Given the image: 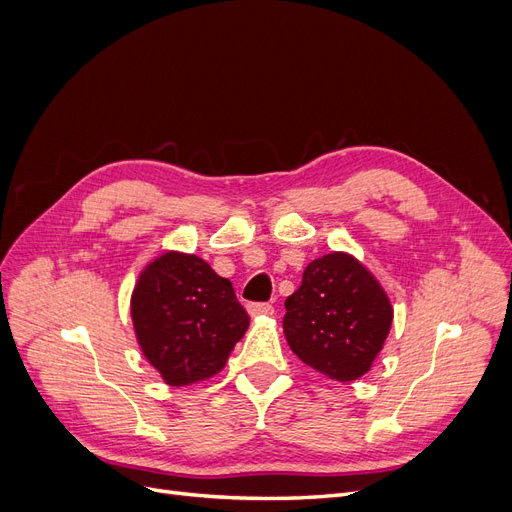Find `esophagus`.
<instances>
[{"instance_id": "34e87169", "label": "esophagus", "mask_w": 512, "mask_h": 512, "mask_svg": "<svg viewBox=\"0 0 512 512\" xmlns=\"http://www.w3.org/2000/svg\"><path fill=\"white\" fill-rule=\"evenodd\" d=\"M247 312H250V316H271L273 305H269V303H250V305H247Z\"/></svg>"}]
</instances>
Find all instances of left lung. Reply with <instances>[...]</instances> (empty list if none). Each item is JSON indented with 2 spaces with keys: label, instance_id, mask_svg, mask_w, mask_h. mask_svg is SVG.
Instances as JSON below:
<instances>
[{
  "label": "left lung",
  "instance_id": "8db88e82",
  "mask_svg": "<svg viewBox=\"0 0 512 512\" xmlns=\"http://www.w3.org/2000/svg\"><path fill=\"white\" fill-rule=\"evenodd\" d=\"M284 307L292 352L337 382L367 374L393 322L391 301L376 277L342 252L309 262Z\"/></svg>",
  "mask_w": 512,
  "mask_h": 512
}]
</instances>
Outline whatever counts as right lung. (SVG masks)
Here are the masks:
<instances>
[{
	"instance_id": "add662e5",
	"label": "right lung",
	"mask_w": 512,
	"mask_h": 512,
	"mask_svg": "<svg viewBox=\"0 0 512 512\" xmlns=\"http://www.w3.org/2000/svg\"><path fill=\"white\" fill-rule=\"evenodd\" d=\"M132 322L147 361L166 384L207 380L250 327L226 277L194 254L166 252L138 277Z\"/></svg>"
}]
</instances>
